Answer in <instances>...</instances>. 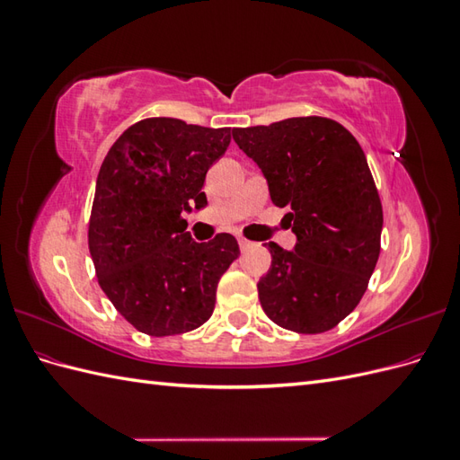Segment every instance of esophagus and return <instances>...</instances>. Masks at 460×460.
Listing matches in <instances>:
<instances>
[{
    "label": "esophagus",
    "instance_id": "34e87169",
    "mask_svg": "<svg viewBox=\"0 0 460 460\" xmlns=\"http://www.w3.org/2000/svg\"><path fill=\"white\" fill-rule=\"evenodd\" d=\"M238 243H240V249L242 252H247V249H252L255 243L253 242H249V240H245V238H240L238 240Z\"/></svg>",
    "mask_w": 460,
    "mask_h": 460
}]
</instances>
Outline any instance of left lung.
<instances>
[{
    "label": "left lung",
    "instance_id": "left-lung-1",
    "mask_svg": "<svg viewBox=\"0 0 460 460\" xmlns=\"http://www.w3.org/2000/svg\"><path fill=\"white\" fill-rule=\"evenodd\" d=\"M232 136L259 164L272 203L291 208L286 217L297 235L294 252L269 243L272 267L257 284L262 311L297 333L332 330L363 299L380 257L384 213L365 151L326 117Z\"/></svg>",
    "mask_w": 460,
    "mask_h": 460
}]
</instances>
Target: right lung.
I'll return each instance as SVG.
<instances>
[{
    "label": "right lung",
    "mask_w": 460,
    "mask_h": 460,
    "mask_svg": "<svg viewBox=\"0 0 460 460\" xmlns=\"http://www.w3.org/2000/svg\"><path fill=\"white\" fill-rule=\"evenodd\" d=\"M228 146L230 128L153 117L124 130L102 163L88 247L97 282L137 332L176 336L215 311L240 247L232 234L193 242L182 213L207 203L205 174Z\"/></svg>",
    "instance_id": "right-lung-1"
}]
</instances>
